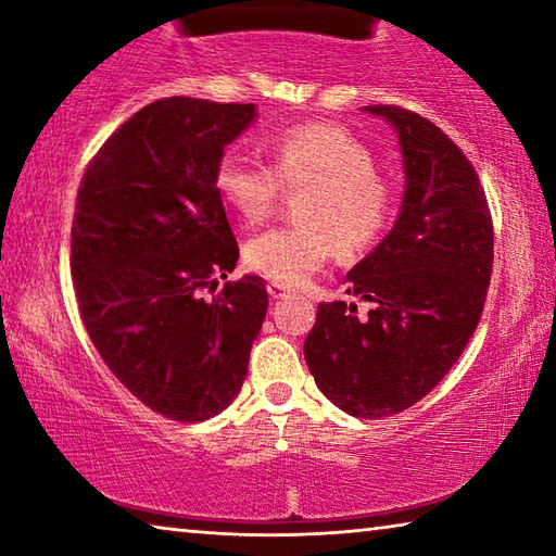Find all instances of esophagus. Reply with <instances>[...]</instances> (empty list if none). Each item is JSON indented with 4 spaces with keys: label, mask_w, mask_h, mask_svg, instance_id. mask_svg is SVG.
I'll return each instance as SVG.
<instances>
[{
    "label": "esophagus",
    "mask_w": 556,
    "mask_h": 556,
    "mask_svg": "<svg viewBox=\"0 0 556 556\" xmlns=\"http://www.w3.org/2000/svg\"><path fill=\"white\" fill-rule=\"evenodd\" d=\"M267 291H269L271 299H285V296H289V289L281 287V285H275V281H269Z\"/></svg>",
    "instance_id": "obj_1"
}]
</instances>
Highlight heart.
<instances>
[{
	"label": "heart",
	"instance_id": "b5f03b06",
	"mask_svg": "<svg viewBox=\"0 0 556 556\" xmlns=\"http://www.w3.org/2000/svg\"><path fill=\"white\" fill-rule=\"evenodd\" d=\"M275 166L225 152L215 166L220 199L248 223H262L287 188L301 195L304 223L281 225L244 244V262L281 287H301L333 257L372 248L388 230L394 195L361 139L333 125H294L271 139Z\"/></svg>",
	"mask_w": 556,
	"mask_h": 556
}]
</instances>
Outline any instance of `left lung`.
I'll use <instances>...</instances> for the list:
<instances>
[{
    "label": "left lung",
    "instance_id": "obj_1",
    "mask_svg": "<svg viewBox=\"0 0 556 556\" xmlns=\"http://www.w3.org/2000/svg\"><path fill=\"white\" fill-rule=\"evenodd\" d=\"M397 131L404 195L397 220L348 271L345 301L318 304L304 357L336 407L380 419L444 380L481 321L493 271V220L476 168L437 125L394 105L363 108Z\"/></svg>",
    "mask_w": 556,
    "mask_h": 556
}]
</instances>
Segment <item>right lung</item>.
<instances>
[{"mask_svg":"<svg viewBox=\"0 0 556 556\" xmlns=\"http://www.w3.org/2000/svg\"><path fill=\"white\" fill-rule=\"evenodd\" d=\"M255 105L166 98L135 112L86 168L71 230L83 324L115 378L174 421L238 397L267 314L265 281H225L238 242L215 166Z\"/></svg>","mask_w":556,"mask_h":556,"instance_id":"1","label":"right lung"}]
</instances>
